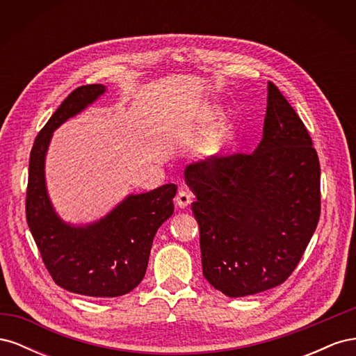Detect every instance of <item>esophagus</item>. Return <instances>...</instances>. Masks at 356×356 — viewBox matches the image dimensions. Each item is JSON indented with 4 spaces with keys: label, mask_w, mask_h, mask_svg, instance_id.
<instances>
[{
    "label": "esophagus",
    "mask_w": 356,
    "mask_h": 356,
    "mask_svg": "<svg viewBox=\"0 0 356 356\" xmlns=\"http://www.w3.org/2000/svg\"><path fill=\"white\" fill-rule=\"evenodd\" d=\"M175 203H177V207L181 208V209L187 208L188 204L191 203V195H190V193H188L187 190H182V188H181V190L178 191L177 197H175Z\"/></svg>",
    "instance_id": "34e87169"
}]
</instances>
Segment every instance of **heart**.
I'll return each instance as SVG.
<instances>
[{
    "label": "heart",
    "instance_id": "1",
    "mask_svg": "<svg viewBox=\"0 0 356 356\" xmlns=\"http://www.w3.org/2000/svg\"><path fill=\"white\" fill-rule=\"evenodd\" d=\"M217 115H218V110H207L200 115L196 126V138H202L208 134L209 126L215 118H217ZM233 139H234V126L229 122L221 123L212 134V141L220 147L229 145Z\"/></svg>",
    "mask_w": 356,
    "mask_h": 356
}]
</instances>
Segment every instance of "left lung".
Listing matches in <instances>:
<instances>
[{
  "label": "left lung",
  "instance_id": "8db88e82",
  "mask_svg": "<svg viewBox=\"0 0 356 356\" xmlns=\"http://www.w3.org/2000/svg\"><path fill=\"white\" fill-rule=\"evenodd\" d=\"M312 138L273 83L263 139L252 154L209 157L186 168L200 230L203 276L245 297L294 272L321 213V168Z\"/></svg>",
  "mask_w": 356,
  "mask_h": 356
}]
</instances>
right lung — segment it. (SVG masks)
Segmentation results:
<instances>
[{
    "label": "right lung",
    "mask_w": 356,
    "mask_h": 356,
    "mask_svg": "<svg viewBox=\"0 0 356 356\" xmlns=\"http://www.w3.org/2000/svg\"><path fill=\"white\" fill-rule=\"evenodd\" d=\"M102 84L72 90L35 138L29 157L26 221L42 261L59 286L89 297H118L139 285L147 270L156 232L174 212L175 184L129 195L99 221L72 225L59 218L49 199L46 154L53 136L68 118L105 92Z\"/></svg>",
    "instance_id": "1"
}]
</instances>
